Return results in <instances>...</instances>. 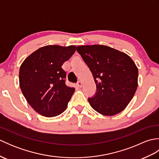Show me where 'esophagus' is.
Instances as JSON below:
<instances>
[{
    "instance_id": "1",
    "label": "esophagus",
    "mask_w": 159,
    "mask_h": 159,
    "mask_svg": "<svg viewBox=\"0 0 159 159\" xmlns=\"http://www.w3.org/2000/svg\"><path fill=\"white\" fill-rule=\"evenodd\" d=\"M77 86L79 87H82V86H83V83H82V82L81 81H79L77 83Z\"/></svg>"
}]
</instances>
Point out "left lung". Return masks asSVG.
I'll list each match as a JSON object with an SVG mask.
<instances>
[{
	"label": "left lung",
	"mask_w": 159,
	"mask_h": 159,
	"mask_svg": "<svg viewBox=\"0 0 159 159\" xmlns=\"http://www.w3.org/2000/svg\"><path fill=\"white\" fill-rule=\"evenodd\" d=\"M76 50L89 67L96 83V95L88 99L98 113L113 116L133 99L138 86V68L126 53L104 45H87Z\"/></svg>",
	"instance_id": "obj_1"
}]
</instances>
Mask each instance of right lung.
<instances>
[{"mask_svg":"<svg viewBox=\"0 0 159 159\" xmlns=\"http://www.w3.org/2000/svg\"><path fill=\"white\" fill-rule=\"evenodd\" d=\"M75 51V46H43L20 66V87L37 113L52 117L66 109L75 88L66 85V73L61 67Z\"/></svg>","mask_w":159,"mask_h":159,"instance_id":"obj_1","label":"right lung"}]
</instances>
